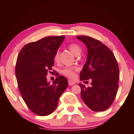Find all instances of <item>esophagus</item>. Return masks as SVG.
<instances>
[{
	"label": "esophagus",
	"mask_w": 134,
	"mask_h": 134,
	"mask_svg": "<svg viewBox=\"0 0 134 134\" xmlns=\"http://www.w3.org/2000/svg\"><path fill=\"white\" fill-rule=\"evenodd\" d=\"M76 83L75 82H74V81H71V80H69V86H72V85H74V84H75Z\"/></svg>",
	"instance_id": "1"
}]
</instances>
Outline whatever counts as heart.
<instances>
[{
	"label": "heart",
	"instance_id": "obj_1",
	"mask_svg": "<svg viewBox=\"0 0 134 134\" xmlns=\"http://www.w3.org/2000/svg\"><path fill=\"white\" fill-rule=\"evenodd\" d=\"M69 50L71 51L72 53H74L76 55H78L80 54L81 52V48L78 44L77 43H71L68 46ZM59 51H57L54 55L55 62H57L58 58H59ZM79 70V68L77 66H73V67H65L61 70V72L63 75L67 77L70 78V79H74L76 77V73Z\"/></svg>",
	"mask_w": 134,
	"mask_h": 134
}]
</instances>
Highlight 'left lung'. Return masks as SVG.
Returning <instances> with one entry per match:
<instances>
[{"label": "left lung", "instance_id": "8db88e82", "mask_svg": "<svg viewBox=\"0 0 134 134\" xmlns=\"http://www.w3.org/2000/svg\"><path fill=\"white\" fill-rule=\"evenodd\" d=\"M77 38L87 48V61L80 73V79L92 81L91 87L79 84L81 98L93 111H104L111 105L117 93L120 75L117 61L111 50L100 41L87 36Z\"/></svg>", "mask_w": 134, "mask_h": 134}]
</instances>
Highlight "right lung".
I'll use <instances>...</instances> for the list:
<instances>
[{
  "instance_id": "add662e5",
  "label": "right lung",
  "mask_w": 134,
  "mask_h": 134,
  "mask_svg": "<svg viewBox=\"0 0 134 134\" xmlns=\"http://www.w3.org/2000/svg\"><path fill=\"white\" fill-rule=\"evenodd\" d=\"M64 38V35L47 36L27 43L17 58L16 76L19 91L29 109L40 116H47L55 111L60 97L68 86V81L62 76L57 75L52 84L46 78Z\"/></svg>"
}]
</instances>
